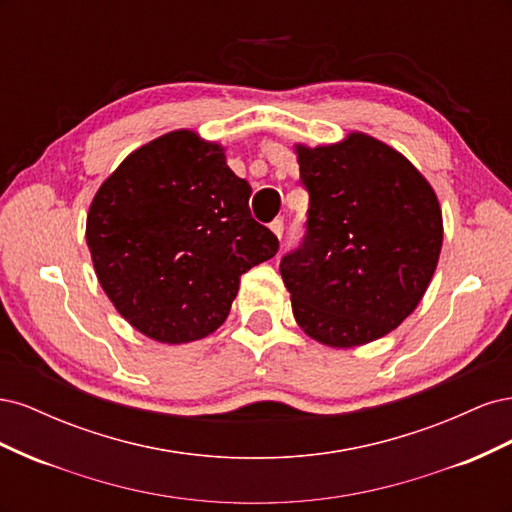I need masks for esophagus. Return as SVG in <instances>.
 Instances as JSON below:
<instances>
[{"mask_svg": "<svg viewBox=\"0 0 512 512\" xmlns=\"http://www.w3.org/2000/svg\"><path fill=\"white\" fill-rule=\"evenodd\" d=\"M269 228L273 230V235H275L277 239H282V235H284V220H273V222L269 224Z\"/></svg>", "mask_w": 512, "mask_h": 512, "instance_id": "1", "label": "esophagus"}]
</instances>
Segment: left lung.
Returning <instances> with one entry per match:
<instances>
[{"mask_svg":"<svg viewBox=\"0 0 512 512\" xmlns=\"http://www.w3.org/2000/svg\"><path fill=\"white\" fill-rule=\"evenodd\" d=\"M294 149L309 192L303 243L280 262L294 320L324 346L369 344L414 312L438 267V196L410 160L363 132Z\"/></svg>","mask_w":512,"mask_h":512,"instance_id":"obj_1","label":"left lung"}]
</instances>
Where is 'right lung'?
I'll return each instance as SVG.
<instances>
[{
	"label": "right lung",
	"mask_w": 512,
	"mask_h": 512,
	"mask_svg": "<svg viewBox=\"0 0 512 512\" xmlns=\"http://www.w3.org/2000/svg\"><path fill=\"white\" fill-rule=\"evenodd\" d=\"M250 196L224 147L192 130L138 147L100 185L87 247L106 297L136 331L188 344L222 327L241 275L280 247L252 218Z\"/></svg>",
	"instance_id": "add662e5"
}]
</instances>
